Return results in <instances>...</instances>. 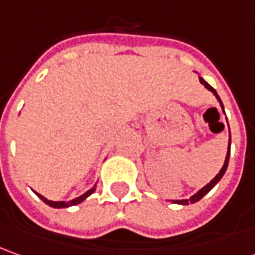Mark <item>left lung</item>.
<instances>
[{
  "label": "left lung",
  "instance_id": "left-lung-1",
  "mask_svg": "<svg viewBox=\"0 0 255 255\" xmlns=\"http://www.w3.org/2000/svg\"><path fill=\"white\" fill-rule=\"evenodd\" d=\"M199 82L203 84V86L206 87L209 92H212V93H213V94H215V97H216V99H217V101L220 103V107H222V110H223V113H224L223 103H222V100H220V97H219V94H217V92H216L215 89H213V87H212L210 84L207 83V82H205V79H203V77H200V76H199ZM224 114H226V113H224ZM229 134H230V129H229ZM230 145H232V135H229V146H227V154H226V159H224L223 166H222V169L219 171V173L216 175L215 178L210 180V182H209L207 185H205L203 188L199 189L198 192H196L195 195H192V196H190V198H189V199H180V200H171L172 203H176V205H189V203H196V202H199V200L203 198V196H205L206 193H209V192H210L212 189L215 188L216 185H217V182H219V180L223 178V175H224V173H226V169H227V165H229V158H230Z\"/></svg>",
  "mask_w": 255,
  "mask_h": 255
}]
</instances>
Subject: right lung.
I'll return each instance as SVG.
<instances>
[{"label":"right lung","mask_w":255,"mask_h":255,"mask_svg":"<svg viewBox=\"0 0 255 255\" xmlns=\"http://www.w3.org/2000/svg\"><path fill=\"white\" fill-rule=\"evenodd\" d=\"M96 183H94V186H93L92 189H89L87 192H84L83 195H80L79 198H75V199H72V200H69V202H65V200H60V202H53V200H49V199H46L45 196H42V195H39L38 192H35L36 195H38V198H40L48 206L50 207H55V209H65V207H70V206H75V205H79V203H82L83 202L84 199H87L90 195H92L93 192L96 190Z\"/></svg>","instance_id":"1"}]
</instances>
